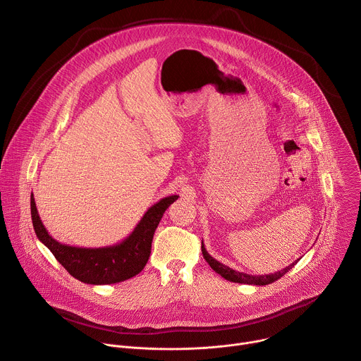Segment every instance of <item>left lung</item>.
Wrapping results in <instances>:
<instances>
[{"label": "left lung", "instance_id": "1", "mask_svg": "<svg viewBox=\"0 0 361 361\" xmlns=\"http://www.w3.org/2000/svg\"><path fill=\"white\" fill-rule=\"evenodd\" d=\"M201 251H202V255H204V259L208 262V265L216 272L219 274L224 279L229 281V282H235V283H245V285H257V286H264V285H269L278 279H281L288 271H290L296 264L298 261H295L292 265L286 267L285 269L282 271H278L275 274H271V275H250V274H244V272H238L221 262H218L215 258H212L207 250H205V245L204 243H201Z\"/></svg>", "mask_w": 361, "mask_h": 361}]
</instances>
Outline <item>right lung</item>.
Masks as SVG:
<instances>
[{
    "instance_id": "right-lung-1",
    "label": "right lung",
    "mask_w": 361,
    "mask_h": 361,
    "mask_svg": "<svg viewBox=\"0 0 361 361\" xmlns=\"http://www.w3.org/2000/svg\"><path fill=\"white\" fill-rule=\"evenodd\" d=\"M177 198L178 195L161 198L146 211L133 232L122 243L102 248H82L58 243L44 226L32 194L31 216L39 241L73 278L89 285H111L128 281L143 271L152 252L154 231L166 209Z\"/></svg>"
}]
</instances>
